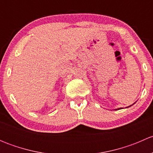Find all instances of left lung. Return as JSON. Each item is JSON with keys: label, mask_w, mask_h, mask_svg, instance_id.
<instances>
[{"label": "left lung", "mask_w": 153, "mask_h": 153, "mask_svg": "<svg viewBox=\"0 0 153 153\" xmlns=\"http://www.w3.org/2000/svg\"><path fill=\"white\" fill-rule=\"evenodd\" d=\"M131 106H132V105H131ZM128 106V107H129V106ZM126 108H127V107H126ZM117 109H121V108H118V109H115V110H117Z\"/></svg>", "instance_id": "left-lung-1"}]
</instances>
